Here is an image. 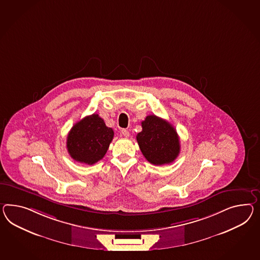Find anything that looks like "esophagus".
<instances>
[{"mask_svg":"<svg viewBox=\"0 0 260 260\" xmlns=\"http://www.w3.org/2000/svg\"><path fill=\"white\" fill-rule=\"evenodd\" d=\"M121 135H122L123 137H125V138H128L130 134H129L128 130H126V129H122V130H121Z\"/></svg>","mask_w":260,"mask_h":260,"instance_id":"34e87169","label":"esophagus"}]
</instances>
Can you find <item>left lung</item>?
Instances as JSON below:
<instances>
[{"instance_id":"obj_1","label":"left lung","mask_w":260,"mask_h":260,"mask_svg":"<svg viewBox=\"0 0 260 260\" xmlns=\"http://www.w3.org/2000/svg\"><path fill=\"white\" fill-rule=\"evenodd\" d=\"M142 131L137 135L140 151L153 165L170 164L180 153L179 137L167 120L149 115L141 122Z\"/></svg>"}]
</instances>
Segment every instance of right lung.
<instances>
[{"label": "right lung", "instance_id": "obj_1", "mask_svg": "<svg viewBox=\"0 0 260 260\" xmlns=\"http://www.w3.org/2000/svg\"><path fill=\"white\" fill-rule=\"evenodd\" d=\"M112 128L107 127L98 114L76 122L67 138V149L73 159L93 165L107 153L113 140Z\"/></svg>", "mask_w": 260, "mask_h": 260}]
</instances>
